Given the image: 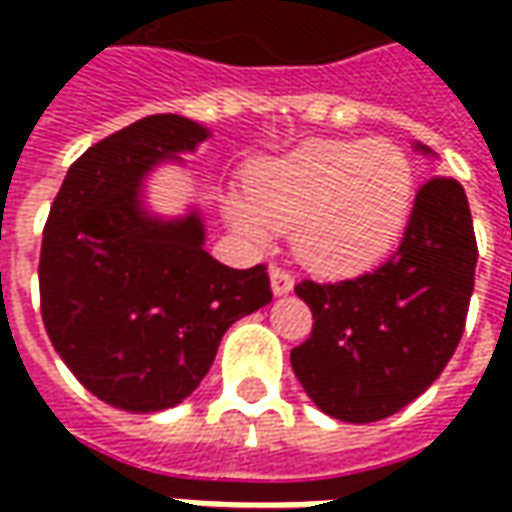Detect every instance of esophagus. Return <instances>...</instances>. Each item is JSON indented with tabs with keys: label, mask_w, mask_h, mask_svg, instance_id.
Segmentation results:
<instances>
[{
	"label": "esophagus",
	"mask_w": 512,
	"mask_h": 512,
	"mask_svg": "<svg viewBox=\"0 0 512 512\" xmlns=\"http://www.w3.org/2000/svg\"><path fill=\"white\" fill-rule=\"evenodd\" d=\"M270 290L276 296H285L293 290V276L287 273L285 267H270Z\"/></svg>",
	"instance_id": "1"
}]
</instances>
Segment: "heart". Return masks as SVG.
<instances>
[{"instance_id":"1","label":"heart","mask_w":512,"mask_h":512,"mask_svg":"<svg viewBox=\"0 0 512 512\" xmlns=\"http://www.w3.org/2000/svg\"><path fill=\"white\" fill-rule=\"evenodd\" d=\"M413 205V165L387 139H313L253 170L247 196H227V219L247 242L290 230L299 262L356 273L402 236Z\"/></svg>"}]
</instances>
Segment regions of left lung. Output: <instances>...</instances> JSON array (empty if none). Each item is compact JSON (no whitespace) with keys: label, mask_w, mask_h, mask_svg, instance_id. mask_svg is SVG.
I'll return each mask as SVG.
<instances>
[{"label":"left lung","mask_w":512,"mask_h":512,"mask_svg":"<svg viewBox=\"0 0 512 512\" xmlns=\"http://www.w3.org/2000/svg\"><path fill=\"white\" fill-rule=\"evenodd\" d=\"M413 148L430 156L427 145ZM476 259L464 187L433 176L384 265L333 285H296L313 333L290 350V364L313 404L333 419L367 424L419 399L459 347Z\"/></svg>","instance_id":"obj_1"}]
</instances>
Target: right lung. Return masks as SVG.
Returning <instances> with one entry per match:
<instances>
[{
    "label": "right lung",
    "mask_w": 512,
    "mask_h": 512,
    "mask_svg": "<svg viewBox=\"0 0 512 512\" xmlns=\"http://www.w3.org/2000/svg\"><path fill=\"white\" fill-rule=\"evenodd\" d=\"M210 136L159 113L96 142L50 207L39 296L50 342L96 399L130 413L185 402L207 376L225 330L265 307V267L236 270L205 250L199 210L153 216L142 182Z\"/></svg>",
    "instance_id": "add662e5"
}]
</instances>
